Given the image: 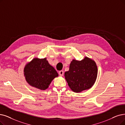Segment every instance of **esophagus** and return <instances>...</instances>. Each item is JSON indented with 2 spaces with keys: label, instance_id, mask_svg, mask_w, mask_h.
<instances>
[{
  "label": "esophagus",
  "instance_id": "esophagus-1",
  "mask_svg": "<svg viewBox=\"0 0 125 125\" xmlns=\"http://www.w3.org/2000/svg\"><path fill=\"white\" fill-rule=\"evenodd\" d=\"M59 74L61 76H62L63 75V71L62 70H61V71H59Z\"/></svg>",
  "mask_w": 125,
  "mask_h": 125
}]
</instances>
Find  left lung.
<instances>
[{
    "mask_svg": "<svg viewBox=\"0 0 125 125\" xmlns=\"http://www.w3.org/2000/svg\"><path fill=\"white\" fill-rule=\"evenodd\" d=\"M97 68L95 62L86 57L81 61L73 59L69 70L64 73L68 85L75 92H81L91 88L95 82Z\"/></svg>",
    "mask_w": 125,
    "mask_h": 125,
    "instance_id": "obj_1",
    "label": "left lung"
}]
</instances>
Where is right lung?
Here are the masks:
<instances>
[{"mask_svg":"<svg viewBox=\"0 0 125 125\" xmlns=\"http://www.w3.org/2000/svg\"><path fill=\"white\" fill-rule=\"evenodd\" d=\"M24 75L27 82L32 87L46 90L52 80L58 74L47 61V58H34L24 68Z\"/></svg>","mask_w":125,"mask_h":125,"instance_id":"right-lung-1","label":"right lung"}]
</instances>
